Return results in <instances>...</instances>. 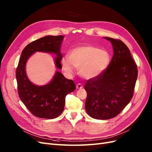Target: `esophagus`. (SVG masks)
I'll return each instance as SVG.
<instances>
[{"mask_svg":"<svg viewBox=\"0 0 152 152\" xmlns=\"http://www.w3.org/2000/svg\"><path fill=\"white\" fill-rule=\"evenodd\" d=\"M82 87H83V85H82V84H80V83L77 84V86H76V88H77V89H82Z\"/></svg>","mask_w":152,"mask_h":152,"instance_id":"34e87169","label":"esophagus"}]
</instances>
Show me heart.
Listing matches in <instances>:
<instances>
[{"label": "heart", "instance_id": "obj_1", "mask_svg": "<svg viewBox=\"0 0 152 152\" xmlns=\"http://www.w3.org/2000/svg\"><path fill=\"white\" fill-rule=\"evenodd\" d=\"M110 57L106 50L86 45L72 49L69 58L63 57L61 64L68 74L73 73V66L79 68L80 75L86 79H93L101 75L109 66Z\"/></svg>", "mask_w": 152, "mask_h": 152}]
</instances>
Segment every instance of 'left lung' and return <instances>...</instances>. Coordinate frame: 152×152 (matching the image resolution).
Wrapping results in <instances>:
<instances>
[{
    "mask_svg": "<svg viewBox=\"0 0 152 152\" xmlns=\"http://www.w3.org/2000/svg\"><path fill=\"white\" fill-rule=\"evenodd\" d=\"M112 43L113 56L105 72L87 81L85 108L92 118L107 120L116 117L131 100L137 69L130 50L122 41L104 37Z\"/></svg>",
    "mask_w": 152,
    "mask_h": 152,
    "instance_id": "1",
    "label": "left lung"
}]
</instances>
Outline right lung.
Returning <instances> with one entry per match:
<instances>
[{"label": "right lung", "instance_id": "obj_1", "mask_svg": "<svg viewBox=\"0 0 152 152\" xmlns=\"http://www.w3.org/2000/svg\"><path fill=\"white\" fill-rule=\"evenodd\" d=\"M63 38V35H47L27 45L21 53L16 72L18 94L35 117L48 119L58 117L64 110L66 96L75 89L74 82L66 79L58 70L51 81L44 86L34 84L26 73V62L36 52L55 54L56 68L61 69L60 49Z\"/></svg>", "mask_w": 152, "mask_h": 152}]
</instances>
